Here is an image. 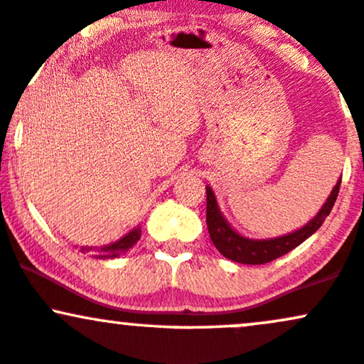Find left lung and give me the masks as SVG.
<instances>
[{
    "mask_svg": "<svg viewBox=\"0 0 364 364\" xmlns=\"http://www.w3.org/2000/svg\"><path fill=\"white\" fill-rule=\"evenodd\" d=\"M342 178L338 179L335 188L331 190L330 197L326 198L325 205L319 209V213L302 226L301 230L294 231V233L285 235V237L269 238V240H252V238H245L238 235L233 230L225 218H223L221 210H219L218 202H215L214 191L209 186H205L207 193V228H209L210 240L226 259H231L240 264H266V262L274 261V259L282 257V255L289 254L290 250L301 245L302 242L307 240L319 226L323 225L326 215L333 209V203L337 200L338 190H341Z\"/></svg>",
    "mask_w": 364,
    "mask_h": 364,
    "instance_id": "left-lung-1",
    "label": "left lung"
}]
</instances>
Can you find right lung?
Segmentation results:
<instances>
[{
  "label": "right lung",
  "instance_id": "1",
  "mask_svg": "<svg viewBox=\"0 0 364 364\" xmlns=\"http://www.w3.org/2000/svg\"><path fill=\"white\" fill-rule=\"evenodd\" d=\"M139 237H141V230H139V226H138V228H134L133 231H129L126 237H122L121 240H117L115 243H110V245L102 247V249H100V252H102L100 257H117V255L127 252V250H129L131 247H133L134 243L139 240ZM85 250H90V249L82 247V252H85Z\"/></svg>",
  "mask_w": 364,
  "mask_h": 364
}]
</instances>
